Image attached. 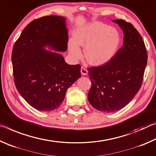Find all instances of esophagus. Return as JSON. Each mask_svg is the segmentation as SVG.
Listing matches in <instances>:
<instances>
[{"label": "esophagus", "mask_w": 156, "mask_h": 156, "mask_svg": "<svg viewBox=\"0 0 156 156\" xmlns=\"http://www.w3.org/2000/svg\"><path fill=\"white\" fill-rule=\"evenodd\" d=\"M80 72H81L82 75H83V76L87 75V73H88V71L87 70V69L84 68V67H81Z\"/></svg>", "instance_id": "esophagus-1"}]
</instances>
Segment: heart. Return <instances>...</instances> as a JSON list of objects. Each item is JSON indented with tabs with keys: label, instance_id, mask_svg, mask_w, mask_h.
Returning a JSON list of instances; mask_svg holds the SVG:
<instances>
[{
	"label": "heart",
	"instance_id": "1",
	"mask_svg": "<svg viewBox=\"0 0 156 156\" xmlns=\"http://www.w3.org/2000/svg\"><path fill=\"white\" fill-rule=\"evenodd\" d=\"M74 41L69 43L70 54L74 58L81 56L79 45L85 47L84 56L93 65H105L117 53L121 43L119 32L103 24H94L78 29L73 35Z\"/></svg>",
	"mask_w": 156,
	"mask_h": 156
}]
</instances>
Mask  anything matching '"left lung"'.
I'll list each match as a JSON object with an SVG mask.
<instances>
[{"label":"left lung","mask_w":156,"mask_h":156,"mask_svg":"<svg viewBox=\"0 0 156 156\" xmlns=\"http://www.w3.org/2000/svg\"><path fill=\"white\" fill-rule=\"evenodd\" d=\"M124 32L123 45L105 65L88 68L91 87L89 103L103 112H115L131 101L140 89L147 63L143 39L130 23L113 20Z\"/></svg>","instance_id":"obj_1"}]
</instances>
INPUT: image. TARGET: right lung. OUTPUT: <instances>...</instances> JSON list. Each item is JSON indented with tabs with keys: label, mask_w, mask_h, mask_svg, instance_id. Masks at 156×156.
Masks as SVG:
<instances>
[{
	"label": "right lung",
	"mask_w": 156,
	"mask_h": 156,
	"mask_svg": "<svg viewBox=\"0 0 156 156\" xmlns=\"http://www.w3.org/2000/svg\"><path fill=\"white\" fill-rule=\"evenodd\" d=\"M65 18L48 16L26 26L13 47L12 62L18 91L31 107L41 112L58 108L67 89L80 78V65H70L58 52L67 49Z\"/></svg>",
	"instance_id": "1"
}]
</instances>
